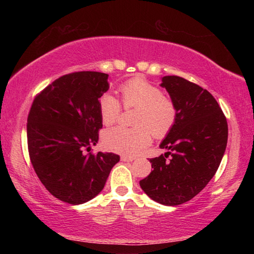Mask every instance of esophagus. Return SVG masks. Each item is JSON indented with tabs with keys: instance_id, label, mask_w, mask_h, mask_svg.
<instances>
[{
	"instance_id": "obj_1",
	"label": "esophagus",
	"mask_w": 254,
	"mask_h": 254,
	"mask_svg": "<svg viewBox=\"0 0 254 254\" xmlns=\"http://www.w3.org/2000/svg\"><path fill=\"white\" fill-rule=\"evenodd\" d=\"M121 160L124 162H131L134 160V157H127V156H122L121 157Z\"/></svg>"
}]
</instances>
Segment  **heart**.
<instances>
[{"label":"heart","instance_id":"1","mask_svg":"<svg viewBox=\"0 0 254 254\" xmlns=\"http://www.w3.org/2000/svg\"><path fill=\"white\" fill-rule=\"evenodd\" d=\"M124 107H136L133 117L134 127H112L103 133V144L111 151L134 156L151 143L152 134L162 137L176 121V107L162 96L161 89L143 78L136 77L124 84L121 89ZM100 117L104 126H112L120 117V103L111 94L100 100Z\"/></svg>","mask_w":254,"mask_h":254}]
</instances>
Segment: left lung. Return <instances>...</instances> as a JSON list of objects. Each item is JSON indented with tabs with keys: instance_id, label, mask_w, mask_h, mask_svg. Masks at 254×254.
<instances>
[{
	"instance_id": "left-lung-1",
	"label": "left lung",
	"mask_w": 254,
	"mask_h": 254,
	"mask_svg": "<svg viewBox=\"0 0 254 254\" xmlns=\"http://www.w3.org/2000/svg\"><path fill=\"white\" fill-rule=\"evenodd\" d=\"M160 86L176 107V121L160 143L168 152L150 159L153 170L140 186L157 203L176 206L190 200L214 177L226 149L227 122L200 86L179 76L162 77Z\"/></svg>"
}]
</instances>
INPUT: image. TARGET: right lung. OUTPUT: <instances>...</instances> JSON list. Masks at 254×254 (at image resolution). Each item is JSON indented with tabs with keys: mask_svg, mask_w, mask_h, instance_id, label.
<instances>
[{
	"mask_svg": "<svg viewBox=\"0 0 254 254\" xmlns=\"http://www.w3.org/2000/svg\"><path fill=\"white\" fill-rule=\"evenodd\" d=\"M109 75L78 71L62 76L32 103L28 117L29 156L40 182L56 198L84 204L103 190L118 154H85L96 145L100 98L110 88Z\"/></svg>",
	"mask_w": 254,
	"mask_h": 254,
	"instance_id": "right-lung-1",
	"label": "right lung"
}]
</instances>
